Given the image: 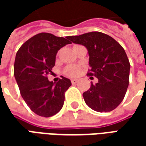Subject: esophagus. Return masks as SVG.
<instances>
[{
    "mask_svg": "<svg viewBox=\"0 0 146 146\" xmlns=\"http://www.w3.org/2000/svg\"><path fill=\"white\" fill-rule=\"evenodd\" d=\"M77 81H78V80H77V79H72V80H71V83H72L73 84H76V83H77Z\"/></svg>",
    "mask_w": 146,
    "mask_h": 146,
    "instance_id": "esophagus-1",
    "label": "esophagus"
}]
</instances>
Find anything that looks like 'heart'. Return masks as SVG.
I'll return each instance as SVG.
<instances>
[{
  "mask_svg": "<svg viewBox=\"0 0 146 146\" xmlns=\"http://www.w3.org/2000/svg\"><path fill=\"white\" fill-rule=\"evenodd\" d=\"M80 71H81V67L80 66L70 65V66H68L65 68L63 73L66 76L73 77V76H76L77 75H79Z\"/></svg>",
  "mask_w": 146,
  "mask_h": 146,
  "instance_id": "heart-1",
  "label": "heart"
}]
</instances>
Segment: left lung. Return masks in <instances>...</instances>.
<instances>
[{
    "label": "left lung",
    "mask_w": 146,
    "mask_h": 146,
    "mask_svg": "<svg viewBox=\"0 0 146 146\" xmlns=\"http://www.w3.org/2000/svg\"><path fill=\"white\" fill-rule=\"evenodd\" d=\"M67 38L87 48L91 66L87 75L98 79L84 92L86 104L101 113L115 110L123 101L129 84L130 62L124 49L116 40L101 32Z\"/></svg>",
    "instance_id": "obj_1"
}]
</instances>
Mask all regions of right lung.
Returning a JSON list of instances; mask_svg holds the SVG:
<instances>
[{"mask_svg":"<svg viewBox=\"0 0 146 146\" xmlns=\"http://www.w3.org/2000/svg\"><path fill=\"white\" fill-rule=\"evenodd\" d=\"M48 33H40L22 45L15 55V78L22 97L38 116L50 117L61 110L70 79L62 76L57 83L49 81L58 51L71 42Z\"/></svg>","mask_w":146,"mask_h":146,"instance_id":"right-lung-1","label":"right lung"}]
</instances>
